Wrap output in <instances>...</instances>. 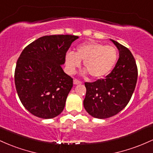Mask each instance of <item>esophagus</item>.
I'll use <instances>...</instances> for the list:
<instances>
[{
    "mask_svg": "<svg viewBox=\"0 0 153 153\" xmlns=\"http://www.w3.org/2000/svg\"><path fill=\"white\" fill-rule=\"evenodd\" d=\"M82 82L79 81V80L76 79H74V85H79V84H81Z\"/></svg>",
    "mask_w": 153,
    "mask_h": 153,
    "instance_id": "obj_1",
    "label": "esophagus"
}]
</instances>
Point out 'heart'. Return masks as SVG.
Instances as JSON below:
<instances>
[{
    "label": "heart",
    "instance_id": "obj_1",
    "mask_svg": "<svg viewBox=\"0 0 153 153\" xmlns=\"http://www.w3.org/2000/svg\"><path fill=\"white\" fill-rule=\"evenodd\" d=\"M118 60V51L114 46L89 42L79 45L76 52L66 54V68L73 74L83 61L85 72L92 78H102L112 71Z\"/></svg>",
    "mask_w": 153,
    "mask_h": 153
}]
</instances>
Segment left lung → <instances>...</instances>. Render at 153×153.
I'll return each mask as SVG.
<instances>
[{"mask_svg":"<svg viewBox=\"0 0 153 153\" xmlns=\"http://www.w3.org/2000/svg\"><path fill=\"white\" fill-rule=\"evenodd\" d=\"M119 51V58L112 71L105 79L85 82L84 107L97 118H107L124 108L134 91L138 70L134 58L127 48L111 39Z\"/></svg>","mask_w":153,"mask_h":153,"instance_id":"left-lung-1","label":"left lung"}]
</instances>
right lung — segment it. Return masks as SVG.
Masks as SVG:
<instances>
[{
	"label": "right lung",
	"mask_w": 153,
	"mask_h": 153,
	"mask_svg": "<svg viewBox=\"0 0 153 153\" xmlns=\"http://www.w3.org/2000/svg\"><path fill=\"white\" fill-rule=\"evenodd\" d=\"M78 36L41 37L27 46L16 62L14 81L22 105L37 117L52 118L61 114L73 87L64 73L66 52Z\"/></svg>",
	"instance_id": "1"
}]
</instances>
